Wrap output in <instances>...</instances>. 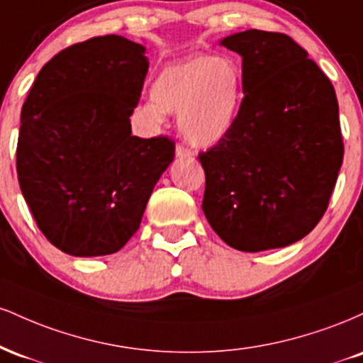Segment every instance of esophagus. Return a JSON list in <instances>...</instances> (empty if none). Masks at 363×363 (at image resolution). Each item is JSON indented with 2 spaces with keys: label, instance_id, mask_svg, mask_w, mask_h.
Instances as JSON below:
<instances>
[{
  "label": "esophagus",
  "instance_id": "34e87169",
  "mask_svg": "<svg viewBox=\"0 0 363 363\" xmlns=\"http://www.w3.org/2000/svg\"><path fill=\"white\" fill-rule=\"evenodd\" d=\"M176 155L181 157V158H186V157H193V150H189L184 145H177L176 147Z\"/></svg>",
  "mask_w": 363,
  "mask_h": 363
}]
</instances>
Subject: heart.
<instances>
[{"instance_id": "heart-1", "label": "heart", "mask_w": 363, "mask_h": 363, "mask_svg": "<svg viewBox=\"0 0 363 363\" xmlns=\"http://www.w3.org/2000/svg\"><path fill=\"white\" fill-rule=\"evenodd\" d=\"M242 101V66L234 57L203 54L165 66L153 82L152 101L141 109L153 123L177 112L182 136L196 147H211L235 126Z\"/></svg>"}]
</instances>
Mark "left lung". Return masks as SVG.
I'll return each mask as SVG.
<instances>
[{"mask_svg":"<svg viewBox=\"0 0 363 363\" xmlns=\"http://www.w3.org/2000/svg\"><path fill=\"white\" fill-rule=\"evenodd\" d=\"M220 44L242 57L244 101L232 131L199 153L203 211L237 251L285 247L323 218L343 164L335 89L285 34L251 28Z\"/></svg>","mask_w":363,"mask_h":363,"instance_id":"1","label":"left lung"}]
</instances>
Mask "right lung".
Masks as SVG:
<instances>
[{"label":"right lung","instance_id":"right-lung-1","mask_svg":"<svg viewBox=\"0 0 363 363\" xmlns=\"http://www.w3.org/2000/svg\"><path fill=\"white\" fill-rule=\"evenodd\" d=\"M147 72L141 44L91 37L57 52L28 91L16 174L37 227L62 252H118L174 160L167 136L131 135Z\"/></svg>","mask_w":363,"mask_h":363}]
</instances>
